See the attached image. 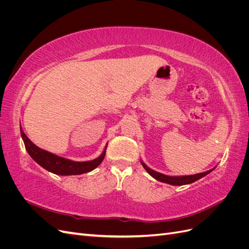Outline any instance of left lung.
Returning <instances> with one entry per match:
<instances>
[{
  "instance_id": "1",
  "label": "left lung",
  "mask_w": 249,
  "mask_h": 249,
  "mask_svg": "<svg viewBox=\"0 0 249 249\" xmlns=\"http://www.w3.org/2000/svg\"><path fill=\"white\" fill-rule=\"evenodd\" d=\"M141 164L143 168H144L149 176H152L154 178H156L157 180H159V182L162 183H166L169 185H173V186H183V185H188V184H191L196 182L197 179L206 177L207 175H209L210 172H212L216 166L212 169H210L208 171L205 172H200V173H196V175H191V176H167V175H163L161 172H158L153 170L152 168H149L147 165L143 162L142 160H140Z\"/></svg>"
}]
</instances>
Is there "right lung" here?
Returning <instances> with one entry per match:
<instances>
[{
  "mask_svg": "<svg viewBox=\"0 0 249 249\" xmlns=\"http://www.w3.org/2000/svg\"><path fill=\"white\" fill-rule=\"evenodd\" d=\"M20 136L22 138V141L25 143V147L30 157H31L37 164L40 165L42 168L58 176H77L85 172L92 171L103 162L105 156H106V148L108 145L106 144L103 153L99 157L95 158V159L90 161L78 162L66 159V158L63 157H59L55 154H52L48 152V150H44L35 145L34 143L27 137V135L24 133V131L21 130V125Z\"/></svg>",
  "mask_w": 249,
  "mask_h": 249,
  "instance_id": "right-lung-1",
  "label": "right lung"
}]
</instances>
